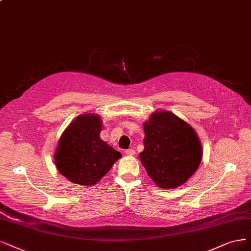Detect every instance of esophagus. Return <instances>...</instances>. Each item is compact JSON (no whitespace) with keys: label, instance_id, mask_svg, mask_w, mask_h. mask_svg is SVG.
Returning <instances> with one entry per match:
<instances>
[{"label":"esophagus","instance_id":"1","mask_svg":"<svg viewBox=\"0 0 251 251\" xmlns=\"http://www.w3.org/2000/svg\"><path fill=\"white\" fill-rule=\"evenodd\" d=\"M125 154L128 156H133L135 154V151L133 149H128L125 151Z\"/></svg>","mask_w":251,"mask_h":251}]
</instances>
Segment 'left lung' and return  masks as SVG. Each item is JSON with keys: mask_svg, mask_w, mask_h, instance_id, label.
I'll return each instance as SVG.
<instances>
[{"mask_svg": "<svg viewBox=\"0 0 251 251\" xmlns=\"http://www.w3.org/2000/svg\"><path fill=\"white\" fill-rule=\"evenodd\" d=\"M142 164L160 188H177L197 172L202 149L196 130L168 110L153 113L144 123Z\"/></svg>", "mask_w": 251, "mask_h": 251, "instance_id": "obj_1", "label": "left lung"}]
</instances>
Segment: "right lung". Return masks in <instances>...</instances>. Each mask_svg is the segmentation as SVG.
Instances as JSON below:
<instances>
[{
	"label": "right lung",
	"mask_w": 251,
	"mask_h": 251,
	"mask_svg": "<svg viewBox=\"0 0 251 251\" xmlns=\"http://www.w3.org/2000/svg\"><path fill=\"white\" fill-rule=\"evenodd\" d=\"M102 121L95 114L78 116L62 133L53 158L58 171L70 182L95 185L121 158L100 138Z\"/></svg>",
	"instance_id": "add662e5"
}]
</instances>
